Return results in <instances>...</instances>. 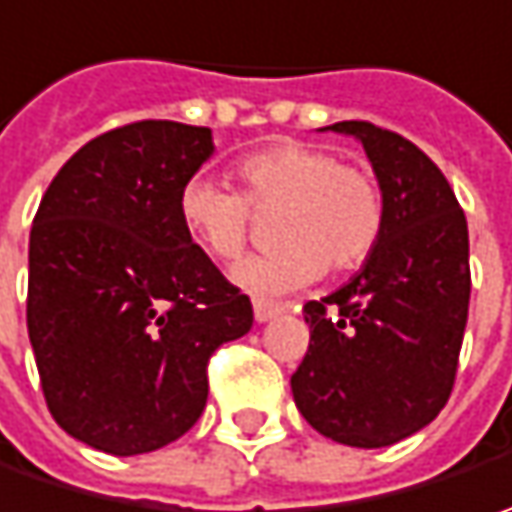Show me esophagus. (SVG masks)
<instances>
[{"mask_svg":"<svg viewBox=\"0 0 512 512\" xmlns=\"http://www.w3.org/2000/svg\"><path fill=\"white\" fill-rule=\"evenodd\" d=\"M283 312H286V306H283V303L255 298V321L257 323L272 321V318H278V315H283Z\"/></svg>","mask_w":512,"mask_h":512,"instance_id":"1","label":"esophagus"}]
</instances>
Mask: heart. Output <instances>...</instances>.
Listing matches in <instances>:
<instances>
[{
    "mask_svg": "<svg viewBox=\"0 0 512 512\" xmlns=\"http://www.w3.org/2000/svg\"><path fill=\"white\" fill-rule=\"evenodd\" d=\"M243 194L194 174L177 194V217L191 240L217 260L246 249L252 210L278 209V246L234 266V283L255 295L300 289L323 269L346 272L364 263L384 232V194L372 171L309 143H278L237 166Z\"/></svg>",
    "mask_w": 512,
    "mask_h": 512,
    "instance_id": "b5f03b06",
    "label": "heart"
}]
</instances>
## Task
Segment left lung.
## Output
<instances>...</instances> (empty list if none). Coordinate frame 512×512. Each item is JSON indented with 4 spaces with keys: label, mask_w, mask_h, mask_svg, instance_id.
<instances>
[{
    "label": "left lung",
    "mask_w": 512,
    "mask_h": 512,
    "mask_svg": "<svg viewBox=\"0 0 512 512\" xmlns=\"http://www.w3.org/2000/svg\"><path fill=\"white\" fill-rule=\"evenodd\" d=\"M364 145L384 232L361 272L303 306L309 349L292 375L300 415L349 447H389L427 427L456 381L470 309V237L441 168L401 134L326 125Z\"/></svg>",
    "instance_id": "obj_1"
}]
</instances>
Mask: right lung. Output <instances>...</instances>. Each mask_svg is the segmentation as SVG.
I'll use <instances>...</instances> for the list:
<instances>
[{
  "label": "right lung",
  "mask_w": 512,
  "mask_h": 512,
  "mask_svg": "<svg viewBox=\"0 0 512 512\" xmlns=\"http://www.w3.org/2000/svg\"><path fill=\"white\" fill-rule=\"evenodd\" d=\"M212 151V128L123 125L82 145L36 209L28 338L54 421L94 450L140 456L189 433L214 349L252 329V300L177 217Z\"/></svg>",
  "instance_id": "add662e5"
}]
</instances>
